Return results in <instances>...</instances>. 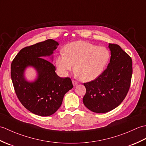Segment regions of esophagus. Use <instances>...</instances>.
I'll list each match as a JSON object with an SVG mask.
<instances>
[{"mask_svg":"<svg viewBox=\"0 0 146 146\" xmlns=\"http://www.w3.org/2000/svg\"><path fill=\"white\" fill-rule=\"evenodd\" d=\"M72 83H73V86H76V85H78V82H77L76 81H75V80H73Z\"/></svg>","mask_w":146,"mask_h":146,"instance_id":"34e87169","label":"esophagus"}]
</instances>
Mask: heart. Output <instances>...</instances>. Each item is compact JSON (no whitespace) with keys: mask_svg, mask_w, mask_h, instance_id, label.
Returning <instances> with one entry per match:
<instances>
[{"mask_svg":"<svg viewBox=\"0 0 146 146\" xmlns=\"http://www.w3.org/2000/svg\"><path fill=\"white\" fill-rule=\"evenodd\" d=\"M63 53L56 60L60 73L66 75L73 69L83 82H90L100 76L110 59V52L105 47H98L91 43L78 41L64 46Z\"/></svg>","mask_w":146,"mask_h":146,"instance_id":"heart-1","label":"heart"}]
</instances>
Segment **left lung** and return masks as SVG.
Listing matches in <instances>:
<instances>
[{
    "mask_svg": "<svg viewBox=\"0 0 146 146\" xmlns=\"http://www.w3.org/2000/svg\"><path fill=\"white\" fill-rule=\"evenodd\" d=\"M111 52L107 68L97 78L84 83L85 107L95 113H106L124 100L130 88L132 61L128 54L115 44H108Z\"/></svg>",
    "mask_w": 146,
    "mask_h": 146,
    "instance_id": "obj_1",
    "label": "left lung"
}]
</instances>
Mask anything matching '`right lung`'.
<instances>
[{
	"label": "right lung",
	"mask_w": 146,
	"mask_h": 146,
	"mask_svg": "<svg viewBox=\"0 0 146 146\" xmlns=\"http://www.w3.org/2000/svg\"><path fill=\"white\" fill-rule=\"evenodd\" d=\"M58 42L48 39L27 46L19 52L12 61L11 79L15 92L21 103L31 112L46 117L54 113L61 107L64 96L73 87L70 78H61L56 73L51 57ZM33 67L38 76L34 82L27 81L24 76L26 68Z\"/></svg>",
	"instance_id": "obj_1"
}]
</instances>
